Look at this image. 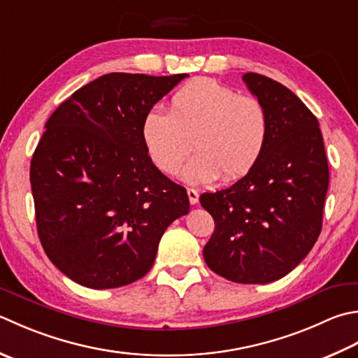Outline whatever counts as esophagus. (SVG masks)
I'll return each instance as SVG.
<instances>
[{"mask_svg":"<svg viewBox=\"0 0 358 358\" xmlns=\"http://www.w3.org/2000/svg\"><path fill=\"white\" fill-rule=\"evenodd\" d=\"M187 197H189V203H191V205H197L199 203V192L195 191V189L187 187Z\"/></svg>","mask_w":358,"mask_h":358,"instance_id":"1","label":"esophagus"}]
</instances>
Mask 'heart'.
I'll list each match as a JSON object with an SVG mask.
<instances>
[{"instance_id":"b5f03b06","label":"heart","mask_w":358,"mask_h":358,"mask_svg":"<svg viewBox=\"0 0 358 358\" xmlns=\"http://www.w3.org/2000/svg\"><path fill=\"white\" fill-rule=\"evenodd\" d=\"M141 136L147 153L161 172L183 171L187 183L233 181L247 175L261 159L268 138V116L255 96L213 79H195L172 96L169 111L150 110Z\"/></svg>"}]
</instances>
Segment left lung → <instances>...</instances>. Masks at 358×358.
Here are the masks:
<instances>
[{
	"mask_svg": "<svg viewBox=\"0 0 358 358\" xmlns=\"http://www.w3.org/2000/svg\"><path fill=\"white\" fill-rule=\"evenodd\" d=\"M242 79L267 111L268 138L243 178L200 195L215 223L203 256L228 281L267 284L289 275L317 242L329 166L318 119L304 102L270 77Z\"/></svg>",
	"mask_w": 358,
	"mask_h": 358,
	"instance_id": "8db88e82",
	"label": "left lung"
}]
</instances>
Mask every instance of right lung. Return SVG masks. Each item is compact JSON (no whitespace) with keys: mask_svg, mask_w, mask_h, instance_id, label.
Returning a JSON list of instances; mask_svg holds the SVG:
<instances>
[{"mask_svg":"<svg viewBox=\"0 0 358 358\" xmlns=\"http://www.w3.org/2000/svg\"><path fill=\"white\" fill-rule=\"evenodd\" d=\"M185 77L105 74L49 116L31 161L35 220L49 261L74 282H135L189 213L186 189L152 163L141 136L145 115Z\"/></svg>","mask_w":358,"mask_h":358,"instance_id":"1","label":"right lung"}]
</instances>
